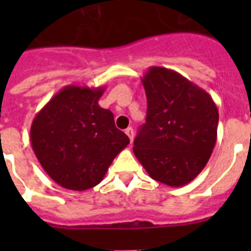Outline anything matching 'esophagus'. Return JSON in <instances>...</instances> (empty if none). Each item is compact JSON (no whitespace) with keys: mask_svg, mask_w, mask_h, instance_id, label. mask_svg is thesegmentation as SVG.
<instances>
[{"mask_svg":"<svg viewBox=\"0 0 251 251\" xmlns=\"http://www.w3.org/2000/svg\"><path fill=\"white\" fill-rule=\"evenodd\" d=\"M126 134H127L128 137H129L130 142L133 141V136H134V130H133L132 127H128L127 129H126Z\"/></svg>","mask_w":251,"mask_h":251,"instance_id":"esophagus-1","label":"esophagus"}]
</instances>
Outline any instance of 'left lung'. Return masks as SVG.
<instances>
[{
	"label": "left lung",
	"instance_id": "8db88e82",
	"mask_svg": "<svg viewBox=\"0 0 251 251\" xmlns=\"http://www.w3.org/2000/svg\"><path fill=\"white\" fill-rule=\"evenodd\" d=\"M142 84L147 117L133 152L151 178L171 187L187 185L203 170L216 145V104L200 86L162 66H151Z\"/></svg>",
	"mask_w": 251,
	"mask_h": 251
}]
</instances>
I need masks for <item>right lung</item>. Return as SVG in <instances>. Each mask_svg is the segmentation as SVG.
I'll use <instances>...</instances> for the list:
<instances>
[{"label": "right lung", "mask_w": 251, "mask_h": 251, "mask_svg": "<svg viewBox=\"0 0 251 251\" xmlns=\"http://www.w3.org/2000/svg\"><path fill=\"white\" fill-rule=\"evenodd\" d=\"M105 88L66 85L35 115L31 146L46 174L68 190L101 182L113 159L129 145L114 115L98 104Z\"/></svg>", "instance_id": "1"}]
</instances>
